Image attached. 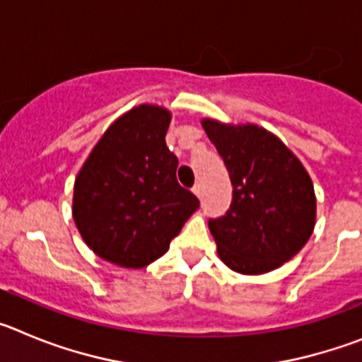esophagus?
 I'll use <instances>...</instances> for the list:
<instances>
[{
	"instance_id": "esophagus-1",
	"label": "esophagus",
	"mask_w": 362,
	"mask_h": 362,
	"mask_svg": "<svg viewBox=\"0 0 362 362\" xmlns=\"http://www.w3.org/2000/svg\"><path fill=\"white\" fill-rule=\"evenodd\" d=\"M192 192H194V194H196V196L199 197V199H201V197H203V187H201L199 183L194 185V188H192Z\"/></svg>"
}]
</instances>
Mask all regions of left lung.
Returning <instances> with one entry per match:
<instances>
[{
	"mask_svg": "<svg viewBox=\"0 0 362 362\" xmlns=\"http://www.w3.org/2000/svg\"><path fill=\"white\" fill-rule=\"evenodd\" d=\"M203 129L232 181L230 209L209 221L219 257L239 274L276 270L313 232L315 194L308 172L261 127L204 119Z\"/></svg>",
	"mask_w": 362,
	"mask_h": 362,
	"instance_id": "obj_1",
	"label": "left lung"
}]
</instances>
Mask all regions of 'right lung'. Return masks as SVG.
<instances>
[{
    "instance_id": "right-lung-1",
    "label": "right lung",
    "mask_w": 362,
    "mask_h": 362,
    "mask_svg": "<svg viewBox=\"0 0 362 362\" xmlns=\"http://www.w3.org/2000/svg\"><path fill=\"white\" fill-rule=\"evenodd\" d=\"M170 114L141 105L108 127L74 185V221L92 250L124 268L161 257L199 209L165 143Z\"/></svg>"
}]
</instances>
